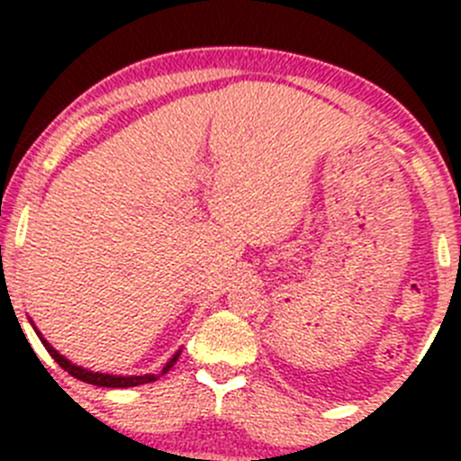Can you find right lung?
I'll list each match as a JSON object with an SVG mask.
<instances>
[{
  "label": "right lung",
  "mask_w": 461,
  "mask_h": 461,
  "mask_svg": "<svg viewBox=\"0 0 461 461\" xmlns=\"http://www.w3.org/2000/svg\"><path fill=\"white\" fill-rule=\"evenodd\" d=\"M41 343H44V348L49 350V355L53 357L55 361L59 364V368L67 370L68 375L76 376V379L80 381H86V384H93V385H100V388H131V385H142V384H151V381H156L158 376L156 375H144V376H115V375H100V373H91V370H85L80 368V366L71 364V361L64 359L62 355H59L58 350H55L50 343H46L44 339H41ZM180 352H176L174 357H171V361H167L165 370H162V375L167 373V370L171 368V366L178 361Z\"/></svg>",
  "instance_id": "1"
}]
</instances>
